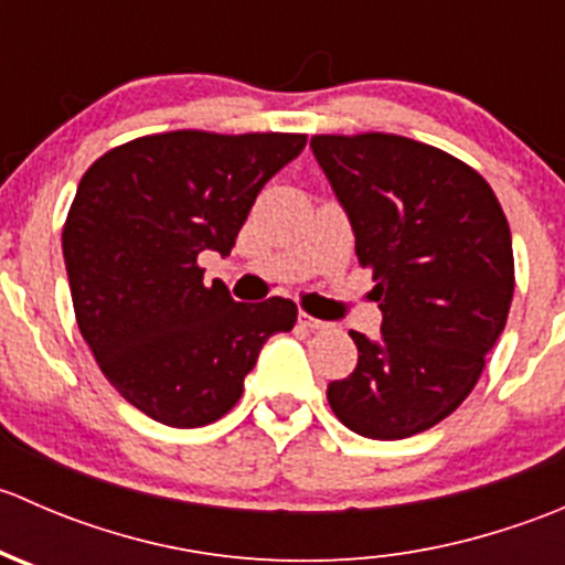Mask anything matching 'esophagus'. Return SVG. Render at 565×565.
<instances>
[{
	"label": "esophagus",
	"mask_w": 565,
	"mask_h": 565,
	"mask_svg": "<svg viewBox=\"0 0 565 565\" xmlns=\"http://www.w3.org/2000/svg\"><path fill=\"white\" fill-rule=\"evenodd\" d=\"M298 322L303 324L306 330H324V328H328V324H324L322 319H315V317H311V315H306V311H303V315H300Z\"/></svg>",
	"instance_id": "34e87169"
}]
</instances>
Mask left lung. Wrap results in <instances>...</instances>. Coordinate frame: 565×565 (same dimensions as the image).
<instances>
[{
    "instance_id": "8db88e82",
    "label": "left lung",
    "mask_w": 565,
    "mask_h": 565,
    "mask_svg": "<svg viewBox=\"0 0 565 565\" xmlns=\"http://www.w3.org/2000/svg\"><path fill=\"white\" fill-rule=\"evenodd\" d=\"M372 270L383 335L350 330L358 366L328 385L361 437L431 429L476 388L514 298V248L492 185L451 152L396 134L311 136Z\"/></svg>"
}]
</instances>
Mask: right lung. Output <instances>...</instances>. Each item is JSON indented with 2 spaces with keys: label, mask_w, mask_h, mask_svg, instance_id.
<instances>
[{
  "label": "right lung",
  "mask_w": 565,
  "mask_h": 565,
  "mask_svg": "<svg viewBox=\"0 0 565 565\" xmlns=\"http://www.w3.org/2000/svg\"><path fill=\"white\" fill-rule=\"evenodd\" d=\"M306 134L169 130L111 147L78 182L62 226L78 330L119 396L196 429L243 396L262 344L298 306L237 303L204 284L202 250L230 254L256 193Z\"/></svg>",
  "instance_id": "obj_1"
}]
</instances>
